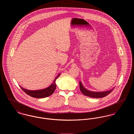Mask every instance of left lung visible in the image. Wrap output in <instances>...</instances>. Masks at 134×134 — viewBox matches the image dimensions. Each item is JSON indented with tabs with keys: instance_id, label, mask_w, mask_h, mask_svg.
Segmentation results:
<instances>
[{
	"instance_id": "8db88e82",
	"label": "left lung",
	"mask_w": 134,
	"mask_h": 134,
	"mask_svg": "<svg viewBox=\"0 0 134 134\" xmlns=\"http://www.w3.org/2000/svg\"><path fill=\"white\" fill-rule=\"evenodd\" d=\"M79 87L81 92L84 95L87 96H89L93 98H102L105 97L107 96L114 89L113 88L110 90L107 91H103V92H93L91 91L88 90L86 89L82 85V83H81V81L79 82Z\"/></svg>"
}]
</instances>
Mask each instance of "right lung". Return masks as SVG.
Masks as SVG:
<instances>
[{"instance_id": "obj_1", "label": "right lung", "mask_w": 134, "mask_h": 134, "mask_svg": "<svg viewBox=\"0 0 134 134\" xmlns=\"http://www.w3.org/2000/svg\"><path fill=\"white\" fill-rule=\"evenodd\" d=\"M60 73H59L58 75L57 76L55 77L53 82L51 84V85L45 89L37 90H30L25 89L22 87H21L20 86V87L26 94L32 96V97L38 98L46 97L52 95L55 91L56 88V84L55 81L60 76Z\"/></svg>"}]
</instances>
